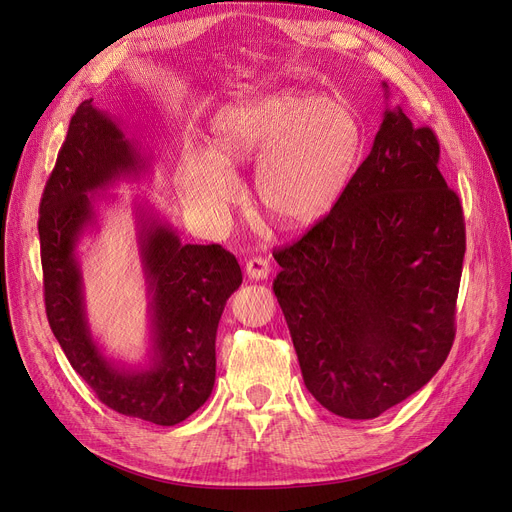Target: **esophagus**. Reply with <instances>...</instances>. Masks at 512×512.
I'll use <instances>...</instances> for the list:
<instances>
[{"instance_id": "obj_1", "label": "esophagus", "mask_w": 512, "mask_h": 512, "mask_svg": "<svg viewBox=\"0 0 512 512\" xmlns=\"http://www.w3.org/2000/svg\"><path fill=\"white\" fill-rule=\"evenodd\" d=\"M270 272H272L270 261L263 257H253L247 261V276L251 280H265L267 276H270Z\"/></svg>"}]
</instances>
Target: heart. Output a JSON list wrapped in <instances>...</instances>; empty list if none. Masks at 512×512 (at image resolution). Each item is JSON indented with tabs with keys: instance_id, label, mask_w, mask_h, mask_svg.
I'll list each match as a JSON object with an SVG mask.
<instances>
[{
	"instance_id": "heart-1",
	"label": "heart",
	"mask_w": 512,
	"mask_h": 512,
	"mask_svg": "<svg viewBox=\"0 0 512 512\" xmlns=\"http://www.w3.org/2000/svg\"><path fill=\"white\" fill-rule=\"evenodd\" d=\"M361 145V122L348 103L297 91L261 95L218 116L209 153H184L178 193L197 222L224 226L236 195L228 168L259 157L255 195L261 209L286 228H305L340 201Z\"/></svg>"
}]
</instances>
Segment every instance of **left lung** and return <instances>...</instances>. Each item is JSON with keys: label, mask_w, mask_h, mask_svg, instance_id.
Listing matches in <instances>:
<instances>
[{"label": "left lung", "mask_w": 512, "mask_h": 512, "mask_svg": "<svg viewBox=\"0 0 512 512\" xmlns=\"http://www.w3.org/2000/svg\"><path fill=\"white\" fill-rule=\"evenodd\" d=\"M438 157L432 128H415L386 103L340 201L274 253L282 267L274 292L305 386L334 415L380 417L432 380L450 353L465 220Z\"/></svg>", "instance_id": "obj_1"}]
</instances>
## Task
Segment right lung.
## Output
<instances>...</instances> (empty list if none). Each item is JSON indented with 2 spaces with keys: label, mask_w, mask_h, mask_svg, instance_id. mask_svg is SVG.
Returning <instances> with one entry per match:
<instances>
[{
  "label": "right lung",
  "mask_w": 512,
  "mask_h": 512,
  "mask_svg": "<svg viewBox=\"0 0 512 512\" xmlns=\"http://www.w3.org/2000/svg\"><path fill=\"white\" fill-rule=\"evenodd\" d=\"M153 172V155L122 118L87 99L70 120L39 207L45 311L74 371L103 405L155 425L193 415L215 384V334L240 265L220 245L182 242L143 197L130 203L147 297V353L141 363L110 357L95 338L85 299L80 245L97 236L120 182Z\"/></svg>",
  "instance_id": "right-lung-1"
}]
</instances>
